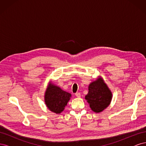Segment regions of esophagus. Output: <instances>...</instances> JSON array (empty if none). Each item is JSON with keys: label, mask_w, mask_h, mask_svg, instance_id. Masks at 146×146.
Here are the masks:
<instances>
[{"label": "esophagus", "mask_w": 146, "mask_h": 146, "mask_svg": "<svg viewBox=\"0 0 146 146\" xmlns=\"http://www.w3.org/2000/svg\"><path fill=\"white\" fill-rule=\"evenodd\" d=\"M75 95H76L77 98H80V92H76V94H75Z\"/></svg>", "instance_id": "1"}]
</instances>
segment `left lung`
Segmentation results:
<instances>
[{"mask_svg":"<svg viewBox=\"0 0 146 146\" xmlns=\"http://www.w3.org/2000/svg\"><path fill=\"white\" fill-rule=\"evenodd\" d=\"M88 90L85 99L92 111L96 113L101 112L110 105L112 94L101 78L92 82L88 87Z\"/></svg>","mask_w":146,"mask_h":146,"instance_id":"1","label":"left lung"}]
</instances>
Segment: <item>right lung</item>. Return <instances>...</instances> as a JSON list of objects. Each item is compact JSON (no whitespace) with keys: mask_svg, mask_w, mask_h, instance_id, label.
<instances>
[{"mask_svg":"<svg viewBox=\"0 0 146 146\" xmlns=\"http://www.w3.org/2000/svg\"><path fill=\"white\" fill-rule=\"evenodd\" d=\"M71 97V94L50 83L45 93V102L52 112L59 114L62 112Z\"/></svg>","mask_w":146,"mask_h":146,"instance_id":"obj_1","label":"right lung"}]
</instances>
